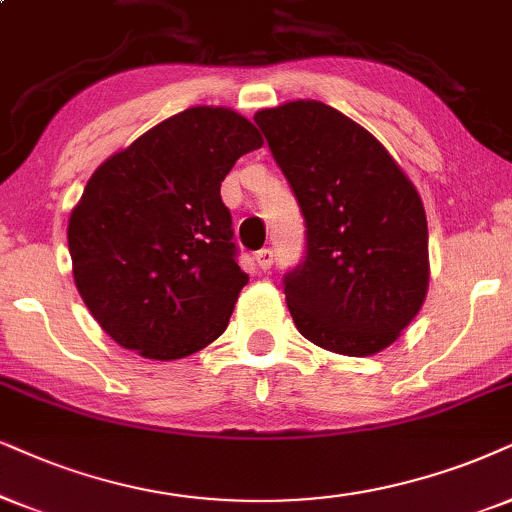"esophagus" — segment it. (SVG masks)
Instances as JSON below:
<instances>
[{
  "label": "esophagus",
  "mask_w": 512,
  "mask_h": 512,
  "mask_svg": "<svg viewBox=\"0 0 512 512\" xmlns=\"http://www.w3.org/2000/svg\"><path fill=\"white\" fill-rule=\"evenodd\" d=\"M255 262H257V267H260L262 271H269L271 264H274V252H271L269 248L255 252Z\"/></svg>",
  "instance_id": "esophagus-1"
}]
</instances>
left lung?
Returning <instances> with one entry per match:
<instances>
[{
	"label": "left lung",
	"instance_id": "8db88e82",
	"mask_svg": "<svg viewBox=\"0 0 512 512\" xmlns=\"http://www.w3.org/2000/svg\"><path fill=\"white\" fill-rule=\"evenodd\" d=\"M255 122L307 222V257L283 281L297 331L345 357L383 352L430 286L416 186L368 129L321 101L262 108Z\"/></svg>",
	"mask_w": 512,
	"mask_h": 512
}]
</instances>
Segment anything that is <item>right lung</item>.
<instances>
[{"label": "right lung", "mask_w": 512, "mask_h": 512, "mask_svg": "<svg viewBox=\"0 0 512 512\" xmlns=\"http://www.w3.org/2000/svg\"><path fill=\"white\" fill-rule=\"evenodd\" d=\"M264 144L224 106H193L103 160L68 219L77 293L120 347L184 359L229 326L236 264L222 181Z\"/></svg>", "instance_id": "add662e5"}]
</instances>
